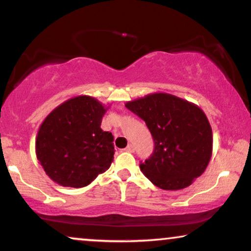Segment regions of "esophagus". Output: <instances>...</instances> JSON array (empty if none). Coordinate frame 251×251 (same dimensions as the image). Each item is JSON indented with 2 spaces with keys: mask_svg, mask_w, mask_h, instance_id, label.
Returning <instances> with one entry per match:
<instances>
[{
  "mask_svg": "<svg viewBox=\"0 0 251 251\" xmlns=\"http://www.w3.org/2000/svg\"><path fill=\"white\" fill-rule=\"evenodd\" d=\"M125 151H126V152H128V153H133L135 149H133V146L131 145V144H129V145L125 149Z\"/></svg>",
  "mask_w": 251,
  "mask_h": 251,
  "instance_id": "obj_1",
  "label": "esophagus"
}]
</instances>
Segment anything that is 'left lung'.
<instances>
[{"instance_id": "left-lung-1", "label": "left lung", "mask_w": 251, "mask_h": 251, "mask_svg": "<svg viewBox=\"0 0 251 251\" xmlns=\"http://www.w3.org/2000/svg\"><path fill=\"white\" fill-rule=\"evenodd\" d=\"M126 107L144 120L154 151L142 173L155 185L177 191L204 173L212 153V131L199 106L169 94H152L128 101Z\"/></svg>"}]
</instances>
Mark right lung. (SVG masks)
Listing matches in <instances>:
<instances>
[{"mask_svg": "<svg viewBox=\"0 0 251 251\" xmlns=\"http://www.w3.org/2000/svg\"><path fill=\"white\" fill-rule=\"evenodd\" d=\"M107 108L90 96H77L44 119L35 140L36 157L57 184L84 187L111 167L114 137L100 128Z\"/></svg>", "mask_w": 251, "mask_h": 251, "instance_id": "obj_1", "label": "right lung"}]
</instances>
